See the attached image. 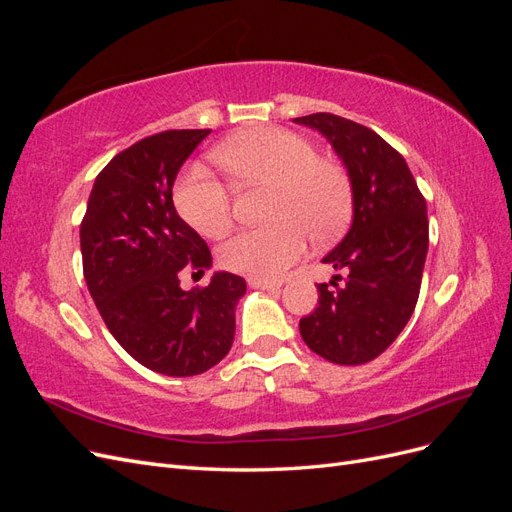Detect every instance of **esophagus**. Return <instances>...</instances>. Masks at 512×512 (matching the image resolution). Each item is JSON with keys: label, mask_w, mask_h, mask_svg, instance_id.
I'll return each instance as SVG.
<instances>
[{"label": "esophagus", "mask_w": 512, "mask_h": 512, "mask_svg": "<svg viewBox=\"0 0 512 512\" xmlns=\"http://www.w3.org/2000/svg\"><path fill=\"white\" fill-rule=\"evenodd\" d=\"M247 284L254 288H265V290H280L282 288L280 280H269V277H247Z\"/></svg>", "instance_id": "esophagus-1"}]
</instances>
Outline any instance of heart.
<instances>
[{
	"instance_id": "b5f03b06",
	"label": "heart",
	"mask_w": 512,
	"mask_h": 512,
	"mask_svg": "<svg viewBox=\"0 0 512 512\" xmlns=\"http://www.w3.org/2000/svg\"><path fill=\"white\" fill-rule=\"evenodd\" d=\"M213 160L239 188H269L267 228L245 230L218 252L228 271L280 277L305 252L307 235L335 237L350 211V188L342 168L318 158L307 138L282 128L245 130L213 151ZM183 220L207 239L232 226V196L205 168H192L175 190Z\"/></svg>"
}]
</instances>
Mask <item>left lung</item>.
<instances>
[{
    "label": "left lung",
    "instance_id": "8db88e82",
    "mask_svg": "<svg viewBox=\"0 0 512 512\" xmlns=\"http://www.w3.org/2000/svg\"><path fill=\"white\" fill-rule=\"evenodd\" d=\"M329 138L344 160L354 218L348 235L322 258L348 275L318 284V307L301 318L303 342L337 365H363L408 324L429 245L427 205L404 156L361 123L333 113L294 119Z\"/></svg>",
    "mask_w": 512,
    "mask_h": 512
}]
</instances>
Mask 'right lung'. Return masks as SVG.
I'll list each match as a JSON object with an SVG mask.
<instances>
[{
  "label": "right lung",
  "instance_id": "1",
  "mask_svg": "<svg viewBox=\"0 0 512 512\" xmlns=\"http://www.w3.org/2000/svg\"><path fill=\"white\" fill-rule=\"evenodd\" d=\"M209 132L166 130L117 153L96 177L81 222L83 275L108 331L134 361L175 378L224 359L245 294L235 273L181 290V273H205L211 252L177 215L173 183Z\"/></svg>",
  "mask_w": 512,
  "mask_h": 512
}]
</instances>
